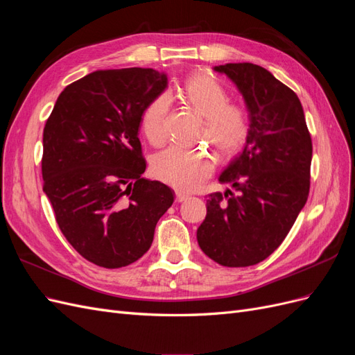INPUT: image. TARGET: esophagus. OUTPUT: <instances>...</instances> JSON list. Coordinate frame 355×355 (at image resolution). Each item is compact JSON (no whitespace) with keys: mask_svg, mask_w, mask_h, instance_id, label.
Returning <instances> with one entry per match:
<instances>
[{"mask_svg":"<svg viewBox=\"0 0 355 355\" xmlns=\"http://www.w3.org/2000/svg\"><path fill=\"white\" fill-rule=\"evenodd\" d=\"M175 194H176V201H178V202L185 201V200H188V197H189L188 194H185V192H182V191H176Z\"/></svg>","mask_w":355,"mask_h":355,"instance_id":"1","label":"esophagus"}]
</instances>
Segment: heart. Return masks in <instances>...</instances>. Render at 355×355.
<instances>
[{"instance_id": "obj_1", "label": "heart", "mask_w": 355, "mask_h": 355, "mask_svg": "<svg viewBox=\"0 0 355 355\" xmlns=\"http://www.w3.org/2000/svg\"><path fill=\"white\" fill-rule=\"evenodd\" d=\"M182 98L204 118L201 137L211 144L220 155H232L244 145L249 136V115L243 106L228 103L227 92L209 75H191L182 87ZM168 108L170 98L161 93L142 112V133L153 145H161L166 141ZM151 170L164 184L180 191H191L213 173L214 158L206 149L173 145L154 155Z\"/></svg>"}]
</instances>
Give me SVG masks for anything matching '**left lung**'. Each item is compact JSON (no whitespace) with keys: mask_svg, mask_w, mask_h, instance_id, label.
<instances>
[{"mask_svg":"<svg viewBox=\"0 0 355 355\" xmlns=\"http://www.w3.org/2000/svg\"><path fill=\"white\" fill-rule=\"evenodd\" d=\"M213 69L237 85L250 123L244 149L219 176L235 194L227 189L207 196L197 240L219 265L250 266L283 243L304 209L313 142L296 93L270 71L253 63Z\"/></svg>","mask_w":355,"mask_h":355,"instance_id":"8db88e82","label":"left lung"}]
</instances>
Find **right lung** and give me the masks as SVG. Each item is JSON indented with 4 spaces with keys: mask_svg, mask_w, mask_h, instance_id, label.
<instances>
[{
    "mask_svg": "<svg viewBox=\"0 0 355 355\" xmlns=\"http://www.w3.org/2000/svg\"><path fill=\"white\" fill-rule=\"evenodd\" d=\"M167 87L151 68L94 71L67 85L42 133V191L69 244L102 268H123L153 244L175 192L142 178L145 106Z\"/></svg>",
    "mask_w": 355,
    "mask_h": 355,
    "instance_id": "1",
    "label": "right lung"
}]
</instances>
